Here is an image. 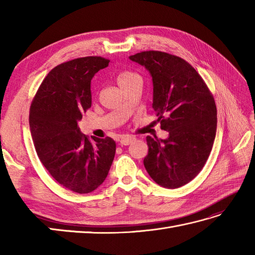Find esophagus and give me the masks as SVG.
<instances>
[{
	"mask_svg": "<svg viewBox=\"0 0 255 255\" xmlns=\"http://www.w3.org/2000/svg\"><path fill=\"white\" fill-rule=\"evenodd\" d=\"M133 140H134V138L131 136H124L121 138V140H119V142H121V144H123V145H128V144H130Z\"/></svg>",
	"mask_w": 255,
	"mask_h": 255,
	"instance_id": "34e87169",
	"label": "esophagus"
}]
</instances>
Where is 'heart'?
<instances>
[{"label": "heart", "mask_w": 255, "mask_h": 255, "mask_svg": "<svg viewBox=\"0 0 255 255\" xmlns=\"http://www.w3.org/2000/svg\"><path fill=\"white\" fill-rule=\"evenodd\" d=\"M134 78H138V77L134 73L129 72V71H122L116 75V80H117V83L119 86H122L123 84L127 83L128 81H130Z\"/></svg>", "instance_id": "1"}]
</instances>
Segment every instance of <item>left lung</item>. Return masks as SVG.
I'll return each instance as SVG.
<instances>
[{"instance_id":"1","label":"left lung","mask_w":255,"mask_h":255,"mask_svg":"<svg viewBox=\"0 0 255 255\" xmlns=\"http://www.w3.org/2000/svg\"><path fill=\"white\" fill-rule=\"evenodd\" d=\"M148 70L153 103L166 139L147 137L143 165L160 186L177 188L202 171L213 149L217 130L214 97L202 77L182 58L162 51H143L129 57Z\"/></svg>"}]
</instances>
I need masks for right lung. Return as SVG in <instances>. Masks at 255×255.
I'll use <instances>...</instances> for the list:
<instances>
[{"label": "right lung", "mask_w": 255, "mask_h": 255, "mask_svg": "<svg viewBox=\"0 0 255 255\" xmlns=\"http://www.w3.org/2000/svg\"><path fill=\"white\" fill-rule=\"evenodd\" d=\"M110 60L84 57L48 73L31 103L29 127L40 162L62 186L79 194L95 191L110 172L116 143L81 132L78 123L92 105L91 80Z\"/></svg>", "instance_id": "right-lung-1"}]
</instances>
